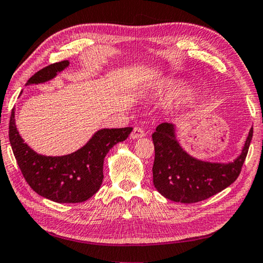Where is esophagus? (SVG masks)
<instances>
[{
  "instance_id": "obj_1",
  "label": "esophagus",
  "mask_w": 263,
  "mask_h": 263,
  "mask_svg": "<svg viewBox=\"0 0 263 263\" xmlns=\"http://www.w3.org/2000/svg\"><path fill=\"white\" fill-rule=\"evenodd\" d=\"M142 137H145V131L142 130L141 127H138V126L133 127L132 133H131L132 139H138V138H142Z\"/></svg>"
}]
</instances>
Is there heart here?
Masks as SVG:
<instances>
[{"instance_id": "obj_1", "label": "heart", "mask_w": 263, "mask_h": 263, "mask_svg": "<svg viewBox=\"0 0 263 263\" xmlns=\"http://www.w3.org/2000/svg\"><path fill=\"white\" fill-rule=\"evenodd\" d=\"M183 92V86L177 81H167L159 88L158 94L162 99H174V97L181 95Z\"/></svg>"}]
</instances>
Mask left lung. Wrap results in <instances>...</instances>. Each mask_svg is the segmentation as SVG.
<instances>
[{
    "label": "left lung",
    "instance_id": "left-lung-1",
    "mask_svg": "<svg viewBox=\"0 0 263 263\" xmlns=\"http://www.w3.org/2000/svg\"><path fill=\"white\" fill-rule=\"evenodd\" d=\"M253 137L249 130L241 154L230 163L206 162L195 159L176 140L171 123L158 125L152 135L154 144L153 183L163 197L180 203H197L220 193L238 179Z\"/></svg>",
    "mask_w": 263,
    "mask_h": 263
}]
</instances>
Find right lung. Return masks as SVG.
<instances>
[{"label":"right lung","mask_w":263,"mask_h":263,"mask_svg":"<svg viewBox=\"0 0 263 263\" xmlns=\"http://www.w3.org/2000/svg\"><path fill=\"white\" fill-rule=\"evenodd\" d=\"M68 65L67 60L48 65L33 74L26 84L46 82ZM131 131L132 127L103 128L77 152L46 157L35 153L22 139L15 124V109H12L9 140L22 174L32 190L57 203H81L100 189L106 153L116 144L125 140Z\"/></svg>","instance_id":"1"}]
</instances>
